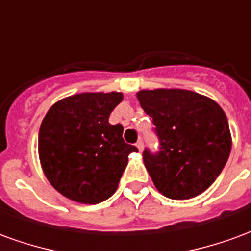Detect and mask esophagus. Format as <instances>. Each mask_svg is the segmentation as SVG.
Masks as SVG:
<instances>
[{
    "label": "esophagus",
    "instance_id": "obj_1",
    "mask_svg": "<svg viewBox=\"0 0 251 251\" xmlns=\"http://www.w3.org/2000/svg\"><path fill=\"white\" fill-rule=\"evenodd\" d=\"M136 147L138 148V151H140V152H141L142 149H144V142H142V140H138V141H137Z\"/></svg>",
    "mask_w": 251,
    "mask_h": 251
}]
</instances>
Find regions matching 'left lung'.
Instances as JSON below:
<instances>
[{
	"label": "left lung",
	"instance_id": "1",
	"mask_svg": "<svg viewBox=\"0 0 251 251\" xmlns=\"http://www.w3.org/2000/svg\"><path fill=\"white\" fill-rule=\"evenodd\" d=\"M137 98L153 118L160 141L157 153H142L156 188L175 200L204 192L221 175L231 151L225 111L215 100L180 88L141 90Z\"/></svg>",
	"mask_w": 251,
	"mask_h": 251
}]
</instances>
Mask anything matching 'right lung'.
Listing matches in <instances>:
<instances>
[{"instance_id":"1","label":"right lung","mask_w":251,"mask_h":251,"mask_svg":"<svg viewBox=\"0 0 251 251\" xmlns=\"http://www.w3.org/2000/svg\"><path fill=\"white\" fill-rule=\"evenodd\" d=\"M122 93H82L48 110L39 131V157L44 175L68 199L97 204L109 199L138 149L124 141V126L109 117Z\"/></svg>"}]
</instances>
